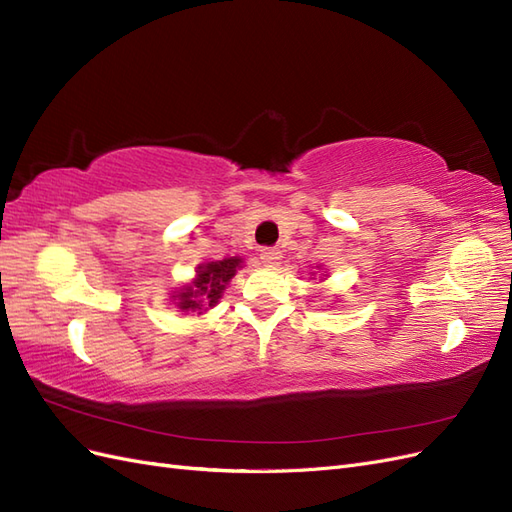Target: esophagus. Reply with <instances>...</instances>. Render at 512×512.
Wrapping results in <instances>:
<instances>
[{
    "instance_id": "1",
    "label": "esophagus",
    "mask_w": 512,
    "mask_h": 512,
    "mask_svg": "<svg viewBox=\"0 0 512 512\" xmlns=\"http://www.w3.org/2000/svg\"><path fill=\"white\" fill-rule=\"evenodd\" d=\"M280 258H282V254L277 252V250H260V260H262V265L265 267H275L277 262H280Z\"/></svg>"
}]
</instances>
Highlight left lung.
I'll list each match as a JSON object with an SVG mask.
<instances>
[{"label":"left lung","mask_w":512,"mask_h":512,"mask_svg":"<svg viewBox=\"0 0 512 512\" xmlns=\"http://www.w3.org/2000/svg\"><path fill=\"white\" fill-rule=\"evenodd\" d=\"M318 269H320V267H318ZM312 275H314V273H312ZM324 280H327V271H324Z\"/></svg>","instance_id":"obj_1"}]
</instances>
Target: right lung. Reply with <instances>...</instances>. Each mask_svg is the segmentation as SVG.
<instances>
[{
    "label": "right lung",
    "mask_w": 512,
    "mask_h": 512,
    "mask_svg": "<svg viewBox=\"0 0 512 512\" xmlns=\"http://www.w3.org/2000/svg\"><path fill=\"white\" fill-rule=\"evenodd\" d=\"M243 267L241 256H228L222 260L203 262L196 267V275L190 284L173 292V301L181 312H196L198 316L209 312L220 303L228 282Z\"/></svg>",
    "instance_id": "obj_1"
}]
</instances>
